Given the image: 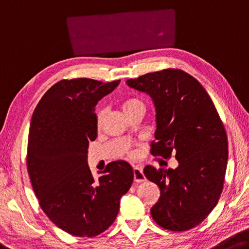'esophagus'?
<instances>
[{
  "mask_svg": "<svg viewBox=\"0 0 249 249\" xmlns=\"http://www.w3.org/2000/svg\"><path fill=\"white\" fill-rule=\"evenodd\" d=\"M133 171H134V181H136V183H141V181L146 180V177L143 173V168L135 166L133 168Z\"/></svg>",
  "mask_w": 249,
  "mask_h": 249,
  "instance_id": "34e87169",
  "label": "esophagus"
}]
</instances>
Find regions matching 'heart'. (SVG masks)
<instances>
[{"label": "heart", "mask_w": 249, "mask_h": 249, "mask_svg": "<svg viewBox=\"0 0 249 249\" xmlns=\"http://www.w3.org/2000/svg\"><path fill=\"white\" fill-rule=\"evenodd\" d=\"M143 105V103L139 100V98H128V100H126L123 102V104H122V108H123L124 112L126 110L131 109L133 107H135V106H141ZM104 116V110H98L97 113V122L98 123H101L102 118Z\"/></svg>", "instance_id": "b5f03b06"}]
</instances>
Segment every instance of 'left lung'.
Segmentation results:
<instances>
[{
  "label": "left lung",
  "mask_w": 249,
  "mask_h": 249,
  "mask_svg": "<svg viewBox=\"0 0 249 249\" xmlns=\"http://www.w3.org/2000/svg\"><path fill=\"white\" fill-rule=\"evenodd\" d=\"M152 97L156 110L154 156L178 161L175 169L146 166L144 174L160 189L151 210L165 230L184 231L210 215L222 194L228 159L226 131L200 83L181 70L166 69L126 81Z\"/></svg>",
  "instance_id": "obj_1"
}]
</instances>
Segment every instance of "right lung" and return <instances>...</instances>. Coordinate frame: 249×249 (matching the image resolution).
I'll use <instances>...</instances> for the list:
<instances>
[{
  "label": "right lung",
  "instance_id": "obj_1",
  "mask_svg": "<svg viewBox=\"0 0 249 249\" xmlns=\"http://www.w3.org/2000/svg\"><path fill=\"white\" fill-rule=\"evenodd\" d=\"M120 80H62L43 95L31 120L27 172L39 206L52 222L77 237H94L115 220L134 172L127 161L107 164L95 179L88 148L97 136V102Z\"/></svg>",
  "mask_w": 249,
  "mask_h": 249
}]
</instances>
